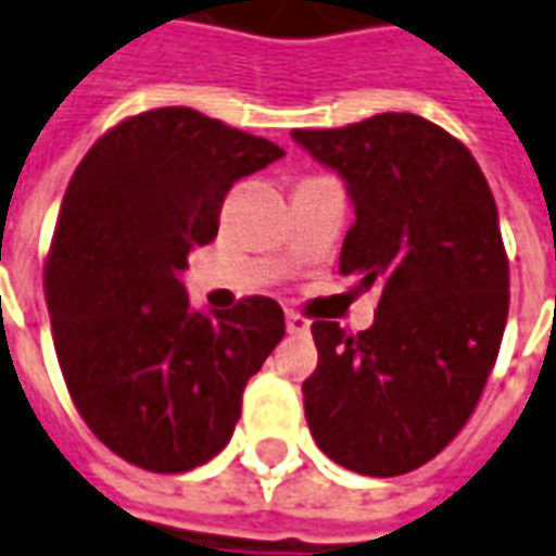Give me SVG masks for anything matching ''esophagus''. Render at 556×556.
<instances>
[{"label": "esophagus", "instance_id": "esophagus-1", "mask_svg": "<svg viewBox=\"0 0 556 556\" xmlns=\"http://www.w3.org/2000/svg\"><path fill=\"white\" fill-rule=\"evenodd\" d=\"M286 328H289V334H298V338H307L309 334V323L301 316V313H286Z\"/></svg>", "mask_w": 556, "mask_h": 556}]
</instances>
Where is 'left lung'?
<instances>
[{
    "instance_id": "8db88e82",
    "label": "left lung",
    "mask_w": 556,
    "mask_h": 556,
    "mask_svg": "<svg viewBox=\"0 0 556 556\" xmlns=\"http://www.w3.org/2000/svg\"><path fill=\"white\" fill-rule=\"evenodd\" d=\"M292 136L343 176L356 222L341 274L377 292L371 328H309V432L350 471L407 475L459 435L500 356L508 255L496 200L471 151L410 112Z\"/></svg>"
}]
</instances>
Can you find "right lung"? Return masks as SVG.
<instances>
[{"instance_id": "right-lung-1", "label": "right lung", "mask_w": 556, "mask_h": 556, "mask_svg": "<svg viewBox=\"0 0 556 556\" xmlns=\"http://www.w3.org/2000/svg\"><path fill=\"white\" fill-rule=\"evenodd\" d=\"M282 154L167 105L105 130L72 173L45 262L56 362L81 420L130 466L176 475L210 463L286 334L274 298L206 316L179 279L215 240L233 182Z\"/></svg>"}]
</instances>
